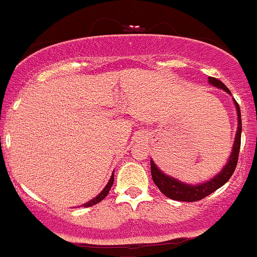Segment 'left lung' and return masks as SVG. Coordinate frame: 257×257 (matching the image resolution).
<instances>
[{
  "mask_svg": "<svg viewBox=\"0 0 257 257\" xmlns=\"http://www.w3.org/2000/svg\"><path fill=\"white\" fill-rule=\"evenodd\" d=\"M209 83L215 86V87L221 88V90H223L225 92H227L228 95H231L228 88L226 87L221 81H218L217 78L209 77ZM233 103H235L236 113H237V131H236L235 135V141H233L232 150H231V154L230 156H228L227 162H226L225 166L221 169V171L217 172L214 177H211V179L207 180V181L205 182H200V184H186V182L180 181V180L165 174V172L161 171V170L159 169V166L155 164L154 160H151L152 180H154L155 185L159 187V190L165 195V196H167L171 200H176V201H199V200L211 195L212 192H215L216 190L220 189L221 186H223V185L230 180L233 171H235L236 165H237L238 151H240L241 144V130H242L240 106L236 102L235 98H233Z\"/></svg>",
  "mask_w": 257,
  "mask_h": 257,
  "instance_id": "1",
  "label": "left lung"
}]
</instances>
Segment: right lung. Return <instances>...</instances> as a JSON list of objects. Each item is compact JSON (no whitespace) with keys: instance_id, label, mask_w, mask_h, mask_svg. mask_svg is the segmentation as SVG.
<instances>
[{"instance_id":"obj_1","label":"right lung","mask_w":257,"mask_h":257,"mask_svg":"<svg viewBox=\"0 0 257 257\" xmlns=\"http://www.w3.org/2000/svg\"><path fill=\"white\" fill-rule=\"evenodd\" d=\"M112 184H113V174L111 175L110 180H108V182H107V185H106V186H105V189H103L102 191H101L100 194L97 195V196L93 197L92 200H90V201H88V202L83 204V206H85V207H90V206H93V205L98 204V202H100V201H102V200L105 199L106 196H107V194H108V191H110V189H111V186H112Z\"/></svg>"}]
</instances>
